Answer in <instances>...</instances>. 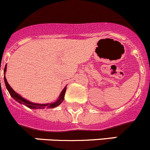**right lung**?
I'll use <instances>...</instances> for the list:
<instances>
[{"instance_id": "obj_1", "label": "right lung", "mask_w": 150, "mask_h": 150, "mask_svg": "<svg viewBox=\"0 0 150 150\" xmlns=\"http://www.w3.org/2000/svg\"><path fill=\"white\" fill-rule=\"evenodd\" d=\"M6 71V65L5 66V69H4V81H5V84L6 86V89L8 91L9 94H10L11 96L12 97L16 102L19 103L20 104H23L24 105H26L27 107L31 109H44V108H53L57 107V106L59 105L60 104H61L63 101L64 100V96L65 93H66V86H65L64 89H63L62 92H61V95H60L59 98H58V100L55 102V103H47V104H38V103H33L32 102H29L26 99L22 98L21 96H20L18 94L16 93L11 87L9 85V84L8 83L7 80H6V78L5 76V73Z\"/></svg>"}]
</instances>
